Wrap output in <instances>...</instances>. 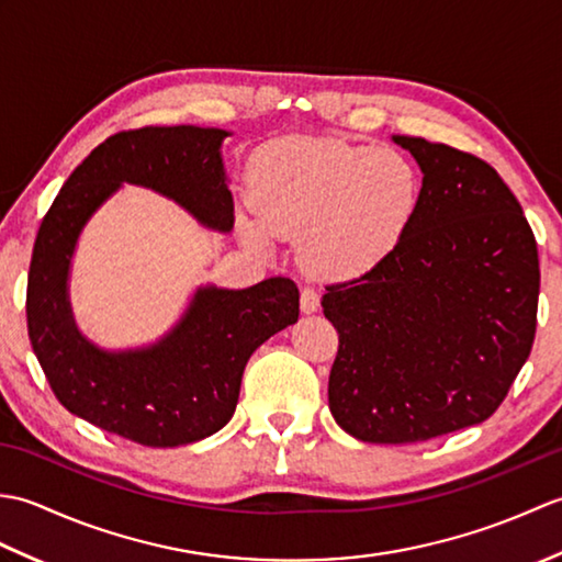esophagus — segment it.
Listing matches in <instances>:
<instances>
[{
	"label": "esophagus",
	"mask_w": 562,
	"mask_h": 562,
	"mask_svg": "<svg viewBox=\"0 0 562 562\" xmlns=\"http://www.w3.org/2000/svg\"><path fill=\"white\" fill-rule=\"evenodd\" d=\"M318 306H321L318 292L314 288H304L302 290V312L304 314H314V312H318Z\"/></svg>",
	"instance_id": "obj_1"
}]
</instances>
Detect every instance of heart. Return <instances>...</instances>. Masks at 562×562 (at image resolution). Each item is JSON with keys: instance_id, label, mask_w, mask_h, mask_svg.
Here are the masks:
<instances>
[{"instance_id": "obj_1", "label": "heart", "mask_w": 562, "mask_h": 562, "mask_svg": "<svg viewBox=\"0 0 562 562\" xmlns=\"http://www.w3.org/2000/svg\"><path fill=\"white\" fill-rule=\"evenodd\" d=\"M241 234L272 250L300 234L304 266L328 280H357L398 254L423 205V176L403 151L336 137H282L260 151Z\"/></svg>"}]
</instances>
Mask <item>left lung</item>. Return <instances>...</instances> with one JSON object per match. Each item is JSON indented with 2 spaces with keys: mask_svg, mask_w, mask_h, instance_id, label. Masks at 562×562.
I'll list each match as a JSON object with an SVG mask.
<instances>
[{
  "mask_svg": "<svg viewBox=\"0 0 562 562\" xmlns=\"http://www.w3.org/2000/svg\"><path fill=\"white\" fill-rule=\"evenodd\" d=\"M423 171V205L398 254L328 284L338 330L328 379L336 423L372 445H411L487 420L527 362L539 308V250L491 164L393 135Z\"/></svg>",
  "mask_w": 562,
  "mask_h": 562,
  "instance_id": "1",
  "label": "left lung"
}]
</instances>
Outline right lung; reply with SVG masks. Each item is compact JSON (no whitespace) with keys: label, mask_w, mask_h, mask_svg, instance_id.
Returning <instances> with one entry per match:
<instances>
[{"label":"right lung","mask_w":562,"mask_h":562,"mask_svg":"<svg viewBox=\"0 0 562 562\" xmlns=\"http://www.w3.org/2000/svg\"><path fill=\"white\" fill-rule=\"evenodd\" d=\"M220 127H139L109 137L59 190L35 236L29 338L65 408L145 447H181L232 420L248 357L300 318V290L268 278L246 290L198 288L181 321L157 342L103 350L81 336L69 304L79 234L123 183L178 202L214 232L234 229V198Z\"/></svg>","instance_id":"right-lung-1"}]
</instances>
